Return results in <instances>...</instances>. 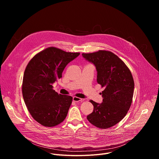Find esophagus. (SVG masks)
Segmentation results:
<instances>
[{
	"instance_id": "obj_1",
	"label": "esophagus",
	"mask_w": 159,
	"mask_h": 159,
	"mask_svg": "<svg viewBox=\"0 0 159 159\" xmlns=\"http://www.w3.org/2000/svg\"><path fill=\"white\" fill-rule=\"evenodd\" d=\"M73 101H74V102H82L83 100H82V99H81V98H80L74 96V97H73Z\"/></svg>"
}]
</instances>
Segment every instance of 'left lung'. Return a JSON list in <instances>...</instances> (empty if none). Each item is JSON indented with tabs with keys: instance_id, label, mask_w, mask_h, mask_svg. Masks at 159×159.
Listing matches in <instances>:
<instances>
[{
	"instance_id": "8db88e82",
	"label": "left lung",
	"mask_w": 159,
	"mask_h": 159,
	"mask_svg": "<svg viewBox=\"0 0 159 159\" xmlns=\"http://www.w3.org/2000/svg\"><path fill=\"white\" fill-rule=\"evenodd\" d=\"M82 55L95 65L97 82L105 88L102 103L90 101L94 111L87 119L101 129L113 126L123 119L131 106L134 85L132 74L125 63L111 52L99 50Z\"/></svg>"
}]
</instances>
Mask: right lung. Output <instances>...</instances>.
Masks as SVG:
<instances>
[{
	"label": "right lung",
	"mask_w": 159,
	"mask_h": 159,
	"mask_svg": "<svg viewBox=\"0 0 159 159\" xmlns=\"http://www.w3.org/2000/svg\"><path fill=\"white\" fill-rule=\"evenodd\" d=\"M79 55L49 47L34 56L26 66L22 96L32 117L43 126H55L65 119L73 98L58 94L52 84L62 77L67 64Z\"/></svg>",
	"instance_id": "obj_1"
}]
</instances>
